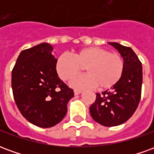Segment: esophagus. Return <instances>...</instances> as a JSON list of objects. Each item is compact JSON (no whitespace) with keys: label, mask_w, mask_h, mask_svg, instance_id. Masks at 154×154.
I'll return each mask as SVG.
<instances>
[{"label":"esophagus","mask_w":154,"mask_h":154,"mask_svg":"<svg viewBox=\"0 0 154 154\" xmlns=\"http://www.w3.org/2000/svg\"><path fill=\"white\" fill-rule=\"evenodd\" d=\"M82 92L81 90H74V94L75 95H79V94H81Z\"/></svg>","instance_id":"esophagus-1"}]
</instances>
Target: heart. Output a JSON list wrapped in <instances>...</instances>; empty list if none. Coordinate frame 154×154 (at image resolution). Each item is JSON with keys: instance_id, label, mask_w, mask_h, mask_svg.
<instances>
[{"instance_id": "heart-1", "label": "heart", "mask_w": 154, "mask_h": 154, "mask_svg": "<svg viewBox=\"0 0 154 154\" xmlns=\"http://www.w3.org/2000/svg\"><path fill=\"white\" fill-rule=\"evenodd\" d=\"M83 67L88 74L72 79L71 87L106 90L115 86L121 78L125 63L117 53H110L103 48L87 47L76 51L73 57L61 54L55 64L57 76L63 81L71 80L81 72Z\"/></svg>"}]
</instances>
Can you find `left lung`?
I'll list each match as a JSON object with an SVG mask.
<instances>
[{"label": "left lung", "instance_id": "left-lung-1", "mask_svg": "<svg viewBox=\"0 0 154 154\" xmlns=\"http://www.w3.org/2000/svg\"><path fill=\"white\" fill-rule=\"evenodd\" d=\"M123 57L122 77L110 91L97 93L90 106V114L96 122L106 127L121 125L133 116L139 106L143 82L142 63L131 48L110 42Z\"/></svg>", "mask_w": 154, "mask_h": 154}]
</instances>
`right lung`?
Returning <instances> with one entry per match:
<instances>
[{
    "instance_id": "right-lung-1",
    "label": "right lung",
    "mask_w": 154,
    "mask_h": 154,
    "mask_svg": "<svg viewBox=\"0 0 154 154\" xmlns=\"http://www.w3.org/2000/svg\"><path fill=\"white\" fill-rule=\"evenodd\" d=\"M48 43L23 50L12 70L11 86L16 106L25 119L41 128L60 122L74 92L57 76V58Z\"/></svg>"
}]
</instances>
